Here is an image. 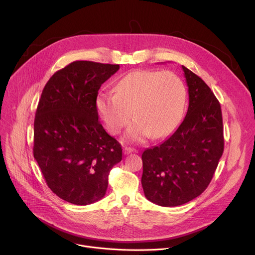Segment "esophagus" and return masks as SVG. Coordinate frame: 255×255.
I'll list each match as a JSON object with an SVG mask.
<instances>
[{"label":"esophagus","mask_w":255,"mask_h":255,"mask_svg":"<svg viewBox=\"0 0 255 255\" xmlns=\"http://www.w3.org/2000/svg\"><path fill=\"white\" fill-rule=\"evenodd\" d=\"M134 152H136V150L130 148V146H126V148H124V154L125 155H129V154L134 153Z\"/></svg>","instance_id":"1"}]
</instances>
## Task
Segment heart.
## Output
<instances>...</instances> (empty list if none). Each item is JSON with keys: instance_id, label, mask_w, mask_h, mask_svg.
Wrapping results in <instances>:
<instances>
[{"instance_id": "obj_1", "label": "heart", "mask_w": 255, "mask_h": 255, "mask_svg": "<svg viewBox=\"0 0 255 255\" xmlns=\"http://www.w3.org/2000/svg\"><path fill=\"white\" fill-rule=\"evenodd\" d=\"M186 91L172 72L136 70L121 78L113 94H99L96 111L113 134H118L130 121L123 135L126 142H144L153 135L162 138L177 128L183 116Z\"/></svg>"}]
</instances>
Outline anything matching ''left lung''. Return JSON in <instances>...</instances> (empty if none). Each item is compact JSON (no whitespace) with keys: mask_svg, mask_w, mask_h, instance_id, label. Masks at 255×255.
I'll return each instance as SVG.
<instances>
[{"mask_svg":"<svg viewBox=\"0 0 255 255\" xmlns=\"http://www.w3.org/2000/svg\"><path fill=\"white\" fill-rule=\"evenodd\" d=\"M188 87L186 117L172 134L141 155L144 196L162 207H177L202 194L224 149L220 103L204 80L182 66Z\"/></svg>","mask_w":255,"mask_h":255,"instance_id":"8db88e82","label":"left lung"}]
</instances>
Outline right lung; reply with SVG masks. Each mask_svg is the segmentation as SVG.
Masks as SVG:
<instances>
[{"mask_svg": "<svg viewBox=\"0 0 255 255\" xmlns=\"http://www.w3.org/2000/svg\"><path fill=\"white\" fill-rule=\"evenodd\" d=\"M119 65L75 61L45 85L34 121V158L50 190L77 206L100 200L121 144L98 121L95 101L101 85Z\"/></svg>", "mask_w": 255, "mask_h": 255, "instance_id": "add662e5", "label": "right lung"}]
</instances>
